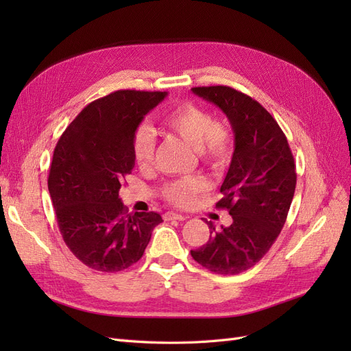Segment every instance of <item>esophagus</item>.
Returning <instances> with one entry per match:
<instances>
[{"instance_id": "esophagus-1", "label": "esophagus", "mask_w": 351, "mask_h": 351, "mask_svg": "<svg viewBox=\"0 0 351 351\" xmlns=\"http://www.w3.org/2000/svg\"><path fill=\"white\" fill-rule=\"evenodd\" d=\"M187 217L182 215V214H177V212H167V214H164V219L165 221H183L186 219Z\"/></svg>"}]
</instances>
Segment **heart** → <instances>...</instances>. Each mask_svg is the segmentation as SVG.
Wrapping results in <instances>:
<instances>
[{
    "label": "heart",
    "mask_w": 351,
    "mask_h": 351,
    "mask_svg": "<svg viewBox=\"0 0 351 351\" xmlns=\"http://www.w3.org/2000/svg\"><path fill=\"white\" fill-rule=\"evenodd\" d=\"M164 125L197 149L199 159L208 168L224 171L230 165L232 156L231 136L224 125L214 121V117L206 110L189 102L182 104L165 115ZM132 151L139 167L146 168L152 164L155 139L149 127H137L132 139ZM206 190L205 180L192 176L168 183L164 189V197L169 204L186 208Z\"/></svg>",
    "instance_id": "heart-1"
}]
</instances>
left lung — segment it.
Segmentation results:
<instances>
[{
  "mask_svg": "<svg viewBox=\"0 0 351 351\" xmlns=\"http://www.w3.org/2000/svg\"><path fill=\"white\" fill-rule=\"evenodd\" d=\"M192 90L227 115L234 152L217 204L228 210L231 226L217 230L209 221V240L190 253L210 272L236 275L267 254L285 224L295 190L294 158L281 127L258 101L230 86Z\"/></svg>",
  "mask_w": 351,
  "mask_h": 351,
  "instance_id": "left-lung-1",
  "label": "left lung"
}]
</instances>
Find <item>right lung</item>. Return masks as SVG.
<instances>
[{
	"label": "right lung",
	"mask_w": 351,
	"mask_h": 351,
	"mask_svg": "<svg viewBox=\"0 0 351 351\" xmlns=\"http://www.w3.org/2000/svg\"><path fill=\"white\" fill-rule=\"evenodd\" d=\"M167 92L115 90L84 107L54 149L48 190L67 247L86 267L119 272L139 261L156 212L129 214L119 197L132 173V139Z\"/></svg>",
	"instance_id": "add662e5"
}]
</instances>
